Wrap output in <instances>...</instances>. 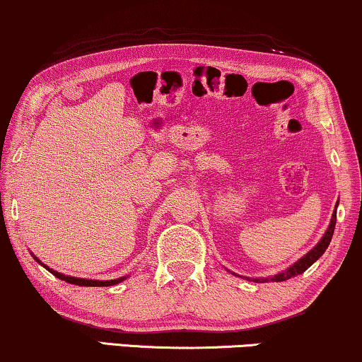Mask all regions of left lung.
Listing matches in <instances>:
<instances>
[{"instance_id": "left-lung-1", "label": "left lung", "mask_w": 362, "mask_h": 362, "mask_svg": "<svg viewBox=\"0 0 362 362\" xmlns=\"http://www.w3.org/2000/svg\"><path fill=\"white\" fill-rule=\"evenodd\" d=\"M336 206H338V203H336ZM334 225H336V208H334V211H333L332 221H329V226H328L327 233L323 234V238L320 239V243L312 249V251H308L302 259H298V261L295 262L293 266H290L288 269H285V271L276 274V276L266 277V279H252V281L254 282H269V281L282 282V281H288L290 277L298 276V274H303L310 266H312L315 261H317L318 257H322V254L325 251H327V247L329 246V243H332V238H333V233H334ZM246 279H249V277H246ZM249 281H251V279H249Z\"/></svg>"}]
</instances>
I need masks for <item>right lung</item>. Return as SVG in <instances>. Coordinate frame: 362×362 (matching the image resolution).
Returning <instances> with one entry per match:
<instances>
[{
    "mask_svg": "<svg viewBox=\"0 0 362 362\" xmlns=\"http://www.w3.org/2000/svg\"><path fill=\"white\" fill-rule=\"evenodd\" d=\"M33 257L35 259V261H37V262L40 264V266H44L45 269H47V271H49L50 274H54L55 277L60 279V281H65V282H69V284H75V285H81V287H110V285H116V284L123 282L124 279H126V277H119V279H113V281H91V279L70 277V276H65V274H60V272H57V271H54V269L47 267V266H45V264L40 262L39 259L34 256V254H33Z\"/></svg>",
    "mask_w": 362,
    "mask_h": 362,
    "instance_id": "obj_1",
    "label": "right lung"
}]
</instances>
